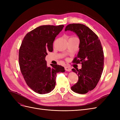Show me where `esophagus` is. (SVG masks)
<instances>
[{"mask_svg": "<svg viewBox=\"0 0 120 120\" xmlns=\"http://www.w3.org/2000/svg\"><path fill=\"white\" fill-rule=\"evenodd\" d=\"M64 68H65V70H66V71H70L71 70V68L69 67H65Z\"/></svg>", "mask_w": 120, "mask_h": 120, "instance_id": "34e87169", "label": "esophagus"}]
</instances>
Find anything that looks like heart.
<instances>
[{"label": "heart", "mask_w": 120, "mask_h": 120, "mask_svg": "<svg viewBox=\"0 0 120 120\" xmlns=\"http://www.w3.org/2000/svg\"><path fill=\"white\" fill-rule=\"evenodd\" d=\"M75 38V37H71L70 38Z\"/></svg>", "instance_id": "heart-1"}]
</instances>
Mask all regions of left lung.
Returning <instances> with one entry per match:
<instances>
[{
  "label": "left lung",
  "instance_id": "8db88e82",
  "mask_svg": "<svg viewBox=\"0 0 120 120\" xmlns=\"http://www.w3.org/2000/svg\"><path fill=\"white\" fill-rule=\"evenodd\" d=\"M73 31L78 36L79 52L73 63L81 64L82 68H72L79 79L71 87L74 92L85 94L95 88L101 77L104 68V55L100 40L88 26L80 23L68 25L65 31Z\"/></svg>",
  "mask_w": 120,
  "mask_h": 120
}]
</instances>
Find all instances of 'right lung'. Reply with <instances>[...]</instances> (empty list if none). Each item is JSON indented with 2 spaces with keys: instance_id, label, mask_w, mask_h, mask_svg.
<instances>
[{
  "instance_id": "1",
  "label": "right lung",
  "mask_w": 120,
  "mask_h": 120,
  "mask_svg": "<svg viewBox=\"0 0 120 120\" xmlns=\"http://www.w3.org/2000/svg\"><path fill=\"white\" fill-rule=\"evenodd\" d=\"M64 25H41L25 35L19 50V64L27 86L39 94L52 90L56 74L64 68L58 64L47 66L45 60L48 51L53 50V42L62 30Z\"/></svg>"
}]
</instances>
